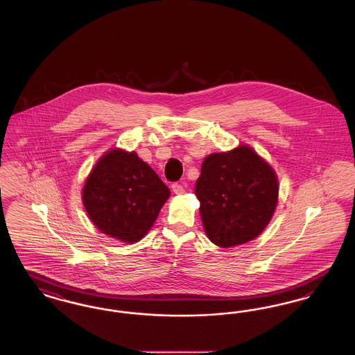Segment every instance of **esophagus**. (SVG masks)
<instances>
[{
	"instance_id": "34e87169",
	"label": "esophagus",
	"mask_w": 355,
	"mask_h": 355,
	"mask_svg": "<svg viewBox=\"0 0 355 355\" xmlns=\"http://www.w3.org/2000/svg\"><path fill=\"white\" fill-rule=\"evenodd\" d=\"M171 189H173V191H174L175 194H182V193L185 191L184 186L181 185V184H178V182H174V184L171 185Z\"/></svg>"
}]
</instances>
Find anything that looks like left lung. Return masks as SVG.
Here are the masks:
<instances>
[{"label":"left lung","instance_id":"8db88e82","mask_svg":"<svg viewBox=\"0 0 355 355\" xmlns=\"http://www.w3.org/2000/svg\"><path fill=\"white\" fill-rule=\"evenodd\" d=\"M196 196L209 239L230 248L263 232L277 206L278 181L252 148L239 146L203 159Z\"/></svg>","mask_w":355,"mask_h":355}]
</instances>
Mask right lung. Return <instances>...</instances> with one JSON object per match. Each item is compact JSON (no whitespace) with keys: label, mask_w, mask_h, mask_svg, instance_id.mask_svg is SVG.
<instances>
[{"label":"right lung","mask_w":355,"mask_h":355,"mask_svg":"<svg viewBox=\"0 0 355 355\" xmlns=\"http://www.w3.org/2000/svg\"><path fill=\"white\" fill-rule=\"evenodd\" d=\"M170 190L137 153L113 149L85 182L83 201L103 234L135 243L150 230Z\"/></svg>","instance_id":"add662e5"}]
</instances>
